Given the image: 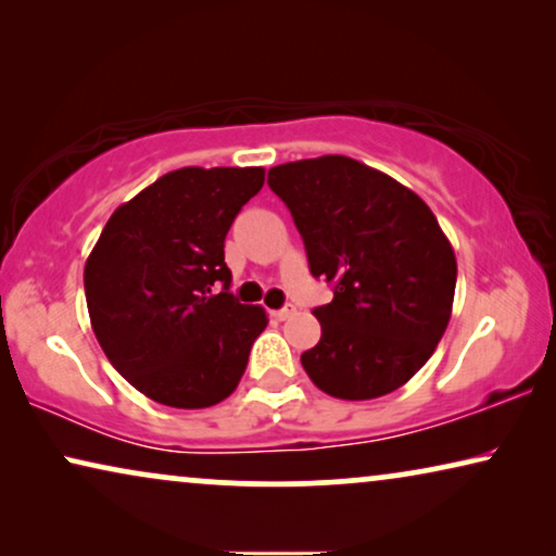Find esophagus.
<instances>
[{
	"instance_id": "obj_1",
	"label": "esophagus",
	"mask_w": 556,
	"mask_h": 556,
	"mask_svg": "<svg viewBox=\"0 0 556 556\" xmlns=\"http://www.w3.org/2000/svg\"><path fill=\"white\" fill-rule=\"evenodd\" d=\"M293 314H295V306H291V303H288V306L273 311V318H278V321H286V318H291Z\"/></svg>"
}]
</instances>
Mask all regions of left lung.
I'll use <instances>...</instances> for the list:
<instances>
[{"instance_id":"left-lung-1","label":"left lung","mask_w":556,"mask_h":556,"mask_svg":"<svg viewBox=\"0 0 556 556\" xmlns=\"http://www.w3.org/2000/svg\"><path fill=\"white\" fill-rule=\"evenodd\" d=\"M268 187L299 227L314 278L333 301L314 308L321 339L301 354L318 390L375 400L400 390L451 321L455 253L413 189L349 156L273 166Z\"/></svg>"}]
</instances>
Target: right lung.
Returning a JSON list of instances; mask_svg holds the SVG:
<instances>
[{
	"label": "right lung",
	"mask_w": 556,
	"mask_h": 556,
	"mask_svg": "<svg viewBox=\"0 0 556 556\" xmlns=\"http://www.w3.org/2000/svg\"><path fill=\"white\" fill-rule=\"evenodd\" d=\"M263 181V166L164 174L113 212L88 255L98 344L159 405L202 409L230 397L268 326L265 308L230 293L225 263L227 230Z\"/></svg>",
	"instance_id": "add662e5"
}]
</instances>
